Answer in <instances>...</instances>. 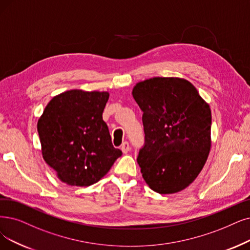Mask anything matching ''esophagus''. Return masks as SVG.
<instances>
[{
  "instance_id": "esophagus-1",
  "label": "esophagus",
  "mask_w": 250,
  "mask_h": 250,
  "mask_svg": "<svg viewBox=\"0 0 250 250\" xmlns=\"http://www.w3.org/2000/svg\"><path fill=\"white\" fill-rule=\"evenodd\" d=\"M121 149H122V152H123L124 154H127V153L129 152V149H130V146H129V144H128L127 142H125V143H123V145L121 146Z\"/></svg>"
}]
</instances>
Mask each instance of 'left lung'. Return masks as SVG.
<instances>
[{"mask_svg": "<svg viewBox=\"0 0 250 250\" xmlns=\"http://www.w3.org/2000/svg\"><path fill=\"white\" fill-rule=\"evenodd\" d=\"M133 98L143 111L145 145L137 163L159 194L191 185L210 151L211 111L185 79L156 77L137 83Z\"/></svg>", "mask_w": 250, "mask_h": 250, "instance_id": "left-lung-1", "label": "left lung"}]
</instances>
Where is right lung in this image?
<instances>
[{"label":"right lung","mask_w":250,"mask_h":250,"mask_svg":"<svg viewBox=\"0 0 250 250\" xmlns=\"http://www.w3.org/2000/svg\"><path fill=\"white\" fill-rule=\"evenodd\" d=\"M108 96V92L65 91L49 102L39 119L43 158L69 186L97 183L122 155L103 120Z\"/></svg>","instance_id":"right-lung-1"}]
</instances>
